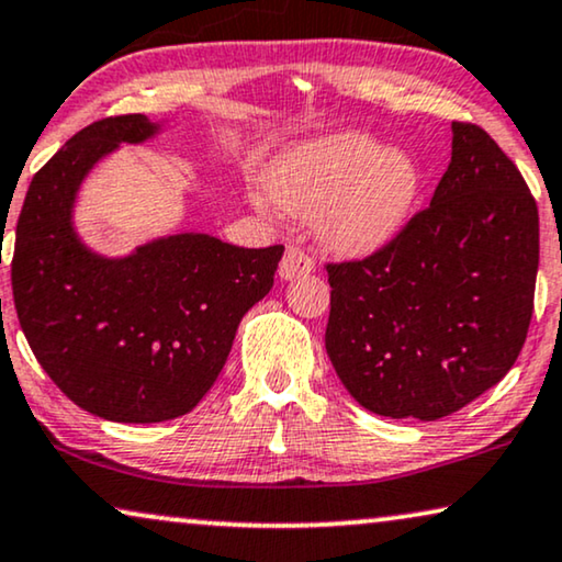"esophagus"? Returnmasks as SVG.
Returning <instances> with one entry per match:
<instances>
[{"instance_id":"34e87169","label":"esophagus","mask_w":562,"mask_h":562,"mask_svg":"<svg viewBox=\"0 0 562 562\" xmlns=\"http://www.w3.org/2000/svg\"><path fill=\"white\" fill-rule=\"evenodd\" d=\"M315 270V262L311 257L305 255L300 247H288L284 251L282 262H280V278L282 280H297V278H305V274H311Z\"/></svg>"}]
</instances>
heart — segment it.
Wrapping results in <instances>:
<instances>
[{"label": "heart", "mask_w": 562, "mask_h": 562, "mask_svg": "<svg viewBox=\"0 0 562 562\" xmlns=\"http://www.w3.org/2000/svg\"><path fill=\"white\" fill-rule=\"evenodd\" d=\"M420 191L423 172L407 153L363 132H336L274 157L257 201L315 218L321 241L338 255L369 257L405 232Z\"/></svg>", "instance_id": "obj_1"}]
</instances>
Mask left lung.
I'll use <instances>...</instances> for the list:
<instances>
[{
	"instance_id": "8db88e82",
	"label": "left lung",
	"mask_w": 562,
	"mask_h": 562,
	"mask_svg": "<svg viewBox=\"0 0 562 562\" xmlns=\"http://www.w3.org/2000/svg\"><path fill=\"white\" fill-rule=\"evenodd\" d=\"M450 130L428 209L369 259L328 265V359L361 407L394 420H438L492 390L532 318L537 203L484 130Z\"/></svg>"
}]
</instances>
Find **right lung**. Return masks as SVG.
I'll return each instance as SVG.
<instances>
[{
	"instance_id": "add662e5",
	"label": "right lung",
	"mask_w": 562,
	"mask_h": 562,
	"mask_svg": "<svg viewBox=\"0 0 562 562\" xmlns=\"http://www.w3.org/2000/svg\"><path fill=\"white\" fill-rule=\"evenodd\" d=\"M165 130L145 114L89 124L33 178L18 221L12 292L22 334L70 402L112 423L191 413L284 251L203 232L155 236L120 257L83 241L76 205L91 170Z\"/></svg>"
}]
</instances>
